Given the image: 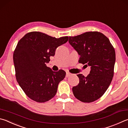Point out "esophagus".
Wrapping results in <instances>:
<instances>
[{
	"label": "esophagus",
	"mask_w": 128,
	"mask_h": 128,
	"mask_svg": "<svg viewBox=\"0 0 128 128\" xmlns=\"http://www.w3.org/2000/svg\"><path fill=\"white\" fill-rule=\"evenodd\" d=\"M71 76V74L70 73H69V72H66V77H69V76Z\"/></svg>",
	"instance_id": "esophagus-1"
}]
</instances>
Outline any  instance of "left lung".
I'll return each instance as SVG.
<instances>
[{
	"instance_id": "obj_1",
	"label": "left lung",
	"mask_w": 128,
	"mask_h": 128,
	"mask_svg": "<svg viewBox=\"0 0 128 128\" xmlns=\"http://www.w3.org/2000/svg\"><path fill=\"white\" fill-rule=\"evenodd\" d=\"M69 42L80 55L79 62L90 67L84 76L77 74L80 82L72 88L74 96L83 102H92L102 96L112 81L115 52L109 39L97 31L69 36Z\"/></svg>"
}]
</instances>
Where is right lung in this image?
<instances>
[{"label":"right lung","mask_w":128,"mask_h":128,"mask_svg":"<svg viewBox=\"0 0 128 128\" xmlns=\"http://www.w3.org/2000/svg\"><path fill=\"white\" fill-rule=\"evenodd\" d=\"M68 36L56 38L40 32L27 33L18 41L13 53L16 77L25 94L38 102H45L56 94L58 84L66 73L52 71L46 66L56 48Z\"/></svg>","instance_id":"1"}]
</instances>
